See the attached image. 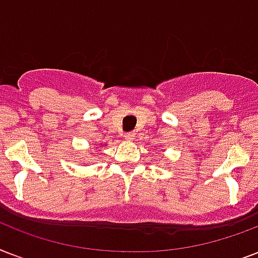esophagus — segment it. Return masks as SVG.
Wrapping results in <instances>:
<instances>
[{
	"label": "esophagus",
	"instance_id": "34e87169",
	"mask_svg": "<svg viewBox=\"0 0 258 258\" xmlns=\"http://www.w3.org/2000/svg\"><path fill=\"white\" fill-rule=\"evenodd\" d=\"M134 138H135V134H134V133H127L124 135V139H125V141H128V142L133 141Z\"/></svg>",
	"mask_w": 258,
	"mask_h": 258
}]
</instances>
